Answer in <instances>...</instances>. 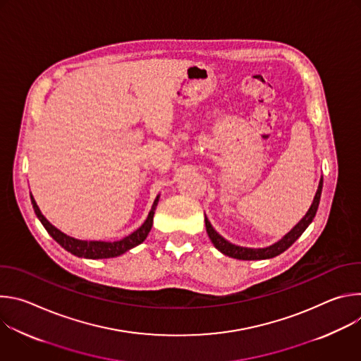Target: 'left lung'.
<instances>
[{
	"label": "left lung",
	"mask_w": 361,
	"mask_h": 361,
	"mask_svg": "<svg viewBox=\"0 0 361 361\" xmlns=\"http://www.w3.org/2000/svg\"><path fill=\"white\" fill-rule=\"evenodd\" d=\"M322 190H323V178L320 180L316 197L313 200V204L310 210L307 212V214L304 216V219L288 233L286 234L279 243L266 247V248H245V247H238L234 245L231 243H228L227 240H224L210 224V221L205 217V228H207V234L212 240V243L214 244V247L217 250H220L223 254L233 257V259H238V260H264V259H271V257H276L279 254H281L283 251H286L302 233L304 230L308 227L317 213L319 204H320V197H322Z\"/></svg>",
	"instance_id": "8db88e82"
}]
</instances>
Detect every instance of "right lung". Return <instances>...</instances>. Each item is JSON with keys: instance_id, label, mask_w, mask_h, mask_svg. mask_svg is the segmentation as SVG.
<instances>
[{"instance_id": "obj_1", "label": "right lung", "mask_w": 361, "mask_h": 361, "mask_svg": "<svg viewBox=\"0 0 361 361\" xmlns=\"http://www.w3.org/2000/svg\"><path fill=\"white\" fill-rule=\"evenodd\" d=\"M31 202H32V209H34L37 217L39 219L41 224L45 227L48 234L53 237L63 248H66L67 251H70L71 254H74L77 257H84V259H110V257H117V255L126 252L127 250L138 245L140 243H142L147 238V235L151 230V226H152V217H154V212H156V207H157L159 195L156 200H154L152 209H151L147 220L144 221V224L140 228H137L134 233H131L130 235L124 237L123 240L113 241V243L82 241V240L73 238V237L61 233L60 230H57L53 224L48 223V220L41 214L32 195H31Z\"/></svg>"}]
</instances>
